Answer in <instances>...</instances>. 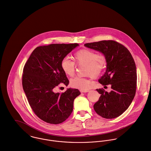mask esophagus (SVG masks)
<instances>
[{"label":"esophagus","mask_w":151,"mask_h":151,"mask_svg":"<svg viewBox=\"0 0 151 151\" xmlns=\"http://www.w3.org/2000/svg\"><path fill=\"white\" fill-rule=\"evenodd\" d=\"M89 91H90L89 89H87V90H80V91L81 93H86V92H88Z\"/></svg>","instance_id":"obj_1"}]
</instances>
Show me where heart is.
Returning a JSON list of instances; mask_svg holds the SVG:
<instances>
[{
  "mask_svg": "<svg viewBox=\"0 0 151 151\" xmlns=\"http://www.w3.org/2000/svg\"><path fill=\"white\" fill-rule=\"evenodd\" d=\"M73 61L67 58L63 59L61 63V69L68 76L72 77L76 71V65H85L84 74L88 75L91 78L99 76L105 70L107 58L104 54H97L96 51L88 48H82L76 51L73 55ZM72 88L80 90L90 89L92 83L91 79L76 77L70 82Z\"/></svg>",
  "mask_w": 151,
  "mask_h": 151,
  "instance_id": "1",
  "label": "heart"
}]
</instances>
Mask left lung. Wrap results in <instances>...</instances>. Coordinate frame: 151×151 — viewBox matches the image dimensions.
<instances>
[{"label":"left lung","instance_id":"left-lung-1","mask_svg":"<svg viewBox=\"0 0 151 151\" xmlns=\"http://www.w3.org/2000/svg\"><path fill=\"white\" fill-rule=\"evenodd\" d=\"M85 45L106 55L107 69L99 82L111 85L110 93L103 88L96 91L100 94L93 108L101 117L111 119L121 115L129 106L137 90V69L130 52L114 40H103L86 43Z\"/></svg>","mask_w":151,"mask_h":151}]
</instances>
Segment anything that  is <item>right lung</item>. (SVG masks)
Returning a JSON list of instances; mask_svg holds the SVG:
<instances>
[{
	"instance_id": "right-lung-1",
	"label": "right lung",
	"mask_w": 151,
	"mask_h": 151,
	"mask_svg": "<svg viewBox=\"0 0 151 151\" xmlns=\"http://www.w3.org/2000/svg\"><path fill=\"white\" fill-rule=\"evenodd\" d=\"M79 44H52L37 47L23 68V88L35 114L47 123L58 124L66 120L73 111V101L81 93L68 89L55 93L60 84L69 83L61 69L62 60Z\"/></svg>"
}]
</instances>
